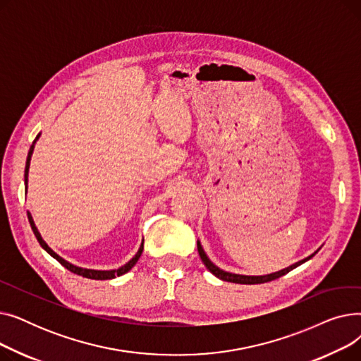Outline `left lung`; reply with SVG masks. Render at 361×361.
Returning a JSON list of instances; mask_svg holds the SVG:
<instances>
[{
    "label": "left lung",
    "instance_id": "obj_1",
    "mask_svg": "<svg viewBox=\"0 0 361 361\" xmlns=\"http://www.w3.org/2000/svg\"><path fill=\"white\" fill-rule=\"evenodd\" d=\"M197 252H199V256H200V259H202L203 264H204V267H206L207 269H209V272H212L216 278H219V279H222V281H226V282H234V283H263V282L274 281V279H276V278H279V276H282V275L288 274L290 271L295 269L297 267H300L301 263L307 262L309 259H312V257L317 253V252H314L312 256H309V257H306V259H302V260H300V262H297V263L291 264V267H288V268H286V269H282V271H279V272L269 274V275H263V276H247V275H238V274H230V272H225V271L219 269L218 267H215V264H214L209 259H207L206 253L203 252L200 241H197Z\"/></svg>",
    "mask_w": 361,
    "mask_h": 361
}]
</instances>
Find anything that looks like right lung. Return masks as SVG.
I'll use <instances>...</instances> for the list:
<instances>
[{"label":"right lung","instance_id":"right-lung-1","mask_svg":"<svg viewBox=\"0 0 361 361\" xmlns=\"http://www.w3.org/2000/svg\"><path fill=\"white\" fill-rule=\"evenodd\" d=\"M39 139V135L36 136V139H35V142L32 143V146H30V149H29V154H27V161H26V168H25V185H26V190H27V174H29V166H30V158H32V154H33V149H35V143H36V140ZM27 218H29V222H30V226H32V230H33V234L36 235V238H37V241H39V244L42 245V247L54 257V259H56L59 260L64 268H67L70 272H73V274H75V275H80V276H83V278H89V279H112V278H116V276H120V275H124L126 272H128L133 267H135L136 264V262L139 260V257H140V255H142V252H143V243H142V245H140V249H139V252L136 253V256L133 257L130 262H127L124 267H121V268H118V269H114V271H93V269H83V268H79V267H74V264H71V263H68L67 260H64L63 257H60L59 255H56L54 250H51V247H48V244L42 240V237H41V234H39V231H37V228L35 226V222H33V219H32V215L30 214H27Z\"/></svg>","mask_w":361,"mask_h":361}]
</instances>
